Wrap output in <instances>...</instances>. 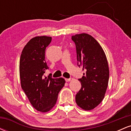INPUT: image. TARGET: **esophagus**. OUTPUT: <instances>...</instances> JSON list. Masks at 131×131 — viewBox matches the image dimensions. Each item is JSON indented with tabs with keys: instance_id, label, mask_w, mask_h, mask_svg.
I'll return each instance as SVG.
<instances>
[{
	"instance_id": "34e87169",
	"label": "esophagus",
	"mask_w": 131,
	"mask_h": 131,
	"mask_svg": "<svg viewBox=\"0 0 131 131\" xmlns=\"http://www.w3.org/2000/svg\"><path fill=\"white\" fill-rule=\"evenodd\" d=\"M72 79H73V78H66L65 81H67V82H69V81H71Z\"/></svg>"
}]
</instances>
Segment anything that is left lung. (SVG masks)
<instances>
[{"label":"left lung","mask_w":131,"mask_h":131,"mask_svg":"<svg viewBox=\"0 0 131 131\" xmlns=\"http://www.w3.org/2000/svg\"><path fill=\"white\" fill-rule=\"evenodd\" d=\"M76 45L78 65L85 71L79 79L81 88L76 95V102L85 110L94 109L105 97L109 80L106 57L99 43L85 33L71 37Z\"/></svg>","instance_id":"obj_1"}]
</instances>
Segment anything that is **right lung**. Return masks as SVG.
<instances>
[{"label": "right lung", "instance_id": "add662e5", "mask_svg": "<svg viewBox=\"0 0 131 131\" xmlns=\"http://www.w3.org/2000/svg\"><path fill=\"white\" fill-rule=\"evenodd\" d=\"M52 37L37 36L31 39L23 49L19 60V76L22 89L37 111L47 112L56 104L58 95L63 88V78L54 79L52 74L44 76L49 69L45 60L46 47Z\"/></svg>", "mask_w": 131, "mask_h": 131}]
</instances>
